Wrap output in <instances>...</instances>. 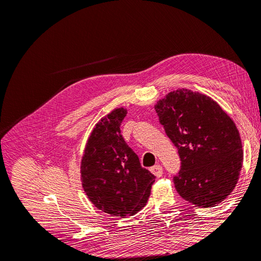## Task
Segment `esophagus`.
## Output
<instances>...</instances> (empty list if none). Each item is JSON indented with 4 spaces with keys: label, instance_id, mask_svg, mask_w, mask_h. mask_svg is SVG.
<instances>
[{
    "label": "esophagus",
    "instance_id": "esophagus-1",
    "mask_svg": "<svg viewBox=\"0 0 261 261\" xmlns=\"http://www.w3.org/2000/svg\"><path fill=\"white\" fill-rule=\"evenodd\" d=\"M150 172H151L152 174H154L156 177H161L163 174V168L160 164H156V165H154V167L150 169Z\"/></svg>",
    "mask_w": 261,
    "mask_h": 261
}]
</instances>
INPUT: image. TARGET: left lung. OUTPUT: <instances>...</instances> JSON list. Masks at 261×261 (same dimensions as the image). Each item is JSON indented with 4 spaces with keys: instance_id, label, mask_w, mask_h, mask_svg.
<instances>
[{
    "instance_id": "8db88e82",
    "label": "left lung",
    "mask_w": 261,
    "mask_h": 261,
    "mask_svg": "<svg viewBox=\"0 0 261 261\" xmlns=\"http://www.w3.org/2000/svg\"><path fill=\"white\" fill-rule=\"evenodd\" d=\"M154 109L178 149L181 167L174 185L179 196L201 208L223 201L243 165L242 139L230 115L207 94L186 88L169 92Z\"/></svg>"
}]
</instances>
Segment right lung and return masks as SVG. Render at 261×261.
<instances>
[{"mask_svg":"<svg viewBox=\"0 0 261 261\" xmlns=\"http://www.w3.org/2000/svg\"><path fill=\"white\" fill-rule=\"evenodd\" d=\"M127 114L115 108L94 125L81 162V179L88 199L113 217L133 216L143 209L154 175L140 165L137 154L121 134Z\"/></svg>","mask_w":261,"mask_h":261,"instance_id":"obj_1","label":"right lung"}]
</instances>
